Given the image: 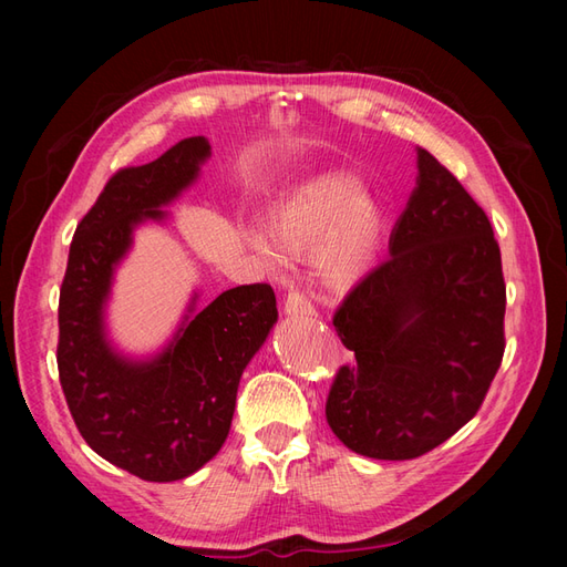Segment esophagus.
<instances>
[{"label":"esophagus","instance_id":"34e87169","mask_svg":"<svg viewBox=\"0 0 567 567\" xmlns=\"http://www.w3.org/2000/svg\"><path fill=\"white\" fill-rule=\"evenodd\" d=\"M284 312L288 317H312L315 307L310 300L296 290V293H288V298L284 300Z\"/></svg>","mask_w":567,"mask_h":567}]
</instances>
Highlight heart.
I'll use <instances>...</instances> for the list:
<instances>
[{
	"label": "heart",
	"instance_id": "heart-1",
	"mask_svg": "<svg viewBox=\"0 0 567 567\" xmlns=\"http://www.w3.org/2000/svg\"><path fill=\"white\" fill-rule=\"evenodd\" d=\"M381 203L350 173L307 179L274 205L271 229L248 227V250L271 271H286L290 255H312L315 277L326 288H350L371 269L383 241Z\"/></svg>",
	"mask_w": 567,
	"mask_h": 567
}]
</instances>
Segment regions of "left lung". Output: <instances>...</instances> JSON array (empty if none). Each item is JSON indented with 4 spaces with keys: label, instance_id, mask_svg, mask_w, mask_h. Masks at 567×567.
<instances>
[{
    "label": "left lung",
    "instance_id": "obj_1",
    "mask_svg": "<svg viewBox=\"0 0 567 567\" xmlns=\"http://www.w3.org/2000/svg\"><path fill=\"white\" fill-rule=\"evenodd\" d=\"M390 234V257L342 300L333 326L354 352L326 421L348 450L406 461L435 450L483 404L504 357L506 286L485 210L425 148Z\"/></svg>",
    "mask_w": 567,
    "mask_h": 567
}]
</instances>
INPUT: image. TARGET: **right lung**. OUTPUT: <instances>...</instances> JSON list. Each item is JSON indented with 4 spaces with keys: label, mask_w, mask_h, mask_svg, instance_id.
<instances>
[{
    "label": "right lung",
    "mask_w": 567,
    "mask_h": 567,
    "mask_svg": "<svg viewBox=\"0 0 567 567\" xmlns=\"http://www.w3.org/2000/svg\"><path fill=\"white\" fill-rule=\"evenodd\" d=\"M188 136L158 161L109 179L75 229L59 298V375L84 442L148 483H175L225 444L244 369L279 319L267 284L236 286L198 310V290L165 346L146 357L120 350L106 310L115 271L146 221H165L210 158Z\"/></svg>",
    "instance_id": "1"
}]
</instances>
